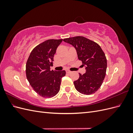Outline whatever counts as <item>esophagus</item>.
<instances>
[{"label":"esophagus","instance_id":"obj_1","mask_svg":"<svg viewBox=\"0 0 133 133\" xmlns=\"http://www.w3.org/2000/svg\"><path fill=\"white\" fill-rule=\"evenodd\" d=\"M66 72L67 74H70L71 73V71L70 70H66Z\"/></svg>","mask_w":133,"mask_h":133}]
</instances>
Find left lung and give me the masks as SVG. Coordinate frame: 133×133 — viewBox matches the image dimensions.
<instances>
[{"mask_svg":"<svg viewBox=\"0 0 133 133\" xmlns=\"http://www.w3.org/2000/svg\"><path fill=\"white\" fill-rule=\"evenodd\" d=\"M63 41L75 48L79 60L85 68V73H79V79L74 82L75 89L83 94L95 93L102 85L107 68V58L101 47L80 36L64 39Z\"/></svg>","mask_w":133,"mask_h":133,"instance_id":"obj_1","label":"left lung"}]
</instances>
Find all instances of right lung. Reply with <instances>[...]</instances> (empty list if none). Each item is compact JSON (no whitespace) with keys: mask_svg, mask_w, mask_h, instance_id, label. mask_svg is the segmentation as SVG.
Wrapping results in <instances>:
<instances>
[{"mask_svg":"<svg viewBox=\"0 0 133 133\" xmlns=\"http://www.w3.org/2000/svg\"><path fill=\"white\" fill-rule=\"evenodd\" d=\"M63 39H49L31 51L26 64V75L34 91L42 97L52 98L60 90L65 70H50L54 54Z\"/></svg>","mask_w":133,"mask_h":133,"instance_id":"1","label":"right lung"}]
</instances>
